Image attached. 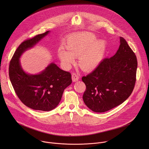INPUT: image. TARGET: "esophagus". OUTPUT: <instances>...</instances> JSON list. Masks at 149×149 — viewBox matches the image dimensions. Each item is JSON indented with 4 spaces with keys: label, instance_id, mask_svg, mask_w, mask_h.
Listing matches in <instances>:
<instances>
[{
    "label": "esophagus",
    "instance_id": "34e87169",
    "mask_svg": "<svg viewBox=\"0 0 149 149\" xmlns=\"http://www.w3.org/2000/svg\"><path fill=\"white\" fill-rule=\"evenodd\" d=\"M72 79L73 82H76L79 79V76L76 73H73L72 74Z\"/></svg>",
    "mask_w": 149,
    "mask_h": 149
}]
</instances>
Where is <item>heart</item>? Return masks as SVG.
<instances>
[{
  "label": "heart",
  "instance_id": "obj_1",
  "mask_svg": "<svg viewBox=\"0 0 149 149\" xmlns=\"http://www.w3.org/2000/svg\"><path fill=\"white\" fill-rule=\"evenodd\" d=\"M92 33L83 32L70 36L67 40L65 48L58 50V56L65 66L68 67L78 57L79 67L86 71L95 69L101 62L105 53V44L97 40Z\"/></svg>",
  "mask_w": 149,
  "mask_h": 149
}]
</instances>
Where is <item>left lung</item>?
<instances>
[{
    "instance_id": "1",
    "label": "left lung",
    "mask_w": 149,
    "mask_h": 149,
    "mask_svg": "<svg viewBox=\"0 0 149 149\" xmlns=\"http://www.w3.org/2000/svg\"><path fill=\"white\" fill-rule=\"evenodd\" d=\"M120 39L116 54L103 59L92 72L82 77L86 86L84 102L96 113L105 112L122 104L135 86L137 58L127 41Z\"/></svg>"
}]
</instances>
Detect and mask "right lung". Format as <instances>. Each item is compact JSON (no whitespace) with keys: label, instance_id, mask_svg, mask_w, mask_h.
Listing matches in <instances>:
<instances>
[{"label":"right lung","instance_id":"1","mask_svg":"<svg viewBox=\"0 0 149 149\" xmlns=\"http://www.w3.org/2000/svg\"><path fill=\"white\" fill-rule=\"evenodd\" d=\"M48 33L47 31L22 42L15 52L9 68L10 82L21 102L32 109L44 111L52 110L58 105L63 91L72 83L71 74L52 63L40 74L29 75L21 68L19 58Z\"/></svg>","mask_w":149,"mask_h":149}]
</instances>
